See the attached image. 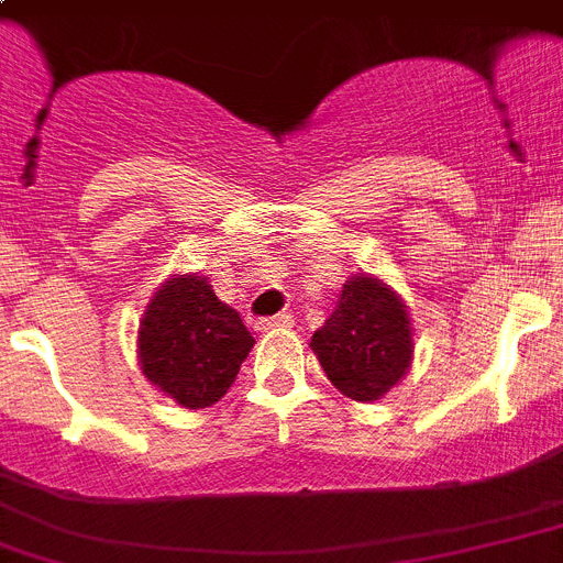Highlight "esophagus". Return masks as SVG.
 Instances as JSON below:
<instances>
[{
  "instance_id": "1",
  "label": "esophagus",
  "mask_w": 563,
  "mask_h": 563,
  "mask_svg": "<svg viewBox=\"0 0 563 563\" xmlns=\"http://www.w3.org/2000/svg\"><path fill=\"white\" fill-rule=\"evenodd\" d=\"M294 319L291 313H275V317H263L257 322V331H275V328H291Z\"/></svg>"
}]
</instances>
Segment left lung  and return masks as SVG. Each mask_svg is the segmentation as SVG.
Here are the masks:
<instances>
[{
    "instance_id": "8db88e82",
    "label": "left lung",
    "mask_w": 563,
    "mask_h": 563,
    "mask_svg": "<svg viewBox=\"0 0 563 563\" xmlns=\"http://www.w3.org/2000/svg\"><path fill=\"white\" fill-rule=\"evenodd\" d=\"M311 351L333 387L353 401H376L412 362L407 306L376 277H351Z\"/></svg>"
}]
</instances>
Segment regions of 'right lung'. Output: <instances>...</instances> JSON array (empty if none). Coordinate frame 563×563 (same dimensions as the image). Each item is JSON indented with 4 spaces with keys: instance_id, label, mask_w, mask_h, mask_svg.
Masks as SVG:
<instances>
[{
    "instance_id": "obj_1",
    "label": "right lung",
    "mask_w": 563,
    "mask_h": 563,
    "mask_svg": "<svg viewBox=\"0 0 563 563\" xmlns=\"http://www.w3.org/2000/svg\"><path fill=\"white\" fill-rule=\"evenodd\" d=\"M252 333L205 277L179 275L156 291L140 322L136 353L154 387L187 409L224 398L250 356Z\"/></svg>"
}]
</instances>
